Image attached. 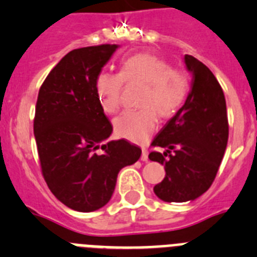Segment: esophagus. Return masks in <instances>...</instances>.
I'll list each match as a JSON object with an SVG mask.
<instances>
[{
	"label": "esophagus",
	"mask_w": 257,
	"mask_h": 257,
	"mask_svg": "<svg viewBox=\"0 0 257 257\" xmlns=\"http://www.w3.org/2000/svg\"><path fill=\"white\" fill-rule=\"evenodd\" d=\"M141 160L149 161V152H147V150L146 149H142V156H141Z\"/></svg>",
	"instance_id": "obj_1"
}]
</instances>
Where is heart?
<instances>
[{"label": "heart", "mask_w": 257, "mask_h": 257, "mask_svg": "<svg viewBox=\"0 0 257 257\" xmlns=\"http://www.w3.org/2000/svg\"><path fill=\"white\" fill-rule=\"evenodd\" d=\"M124 82L142 83L137 110L123 112L114 120L116 136L133 142H143L156 129L161 119L174 116L191 92V77L184 69L170 66L163 57L136 54L120 62L119 74L102 71L96 79L101 107L115 114L121 102Z\"/></svg>", "instance_id": "b5f03b06"}]
</instances>
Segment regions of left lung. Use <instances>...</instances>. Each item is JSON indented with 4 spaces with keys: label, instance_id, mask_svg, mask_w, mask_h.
Instances as JSON below:
<instances>
[{
    "label": "left lung",
    "instance_id": "obj_1",
    "mask_svg": "<svg viewBox=\"0 0 257 257\" xmlns=\"http://www.w3.org/2000/svg\"><path fill=\"white\" fill-rule=\"evenodd\" d=\"M184 62L192 73V89L152 141L151 146L166 151L149 155L150 160L165 166V178L154 192L166 202L193 201L210 188L229 134L225 97L215 75L191 55L184 56Z\"/></svg>",
    "mask_w": 257,
    "mask_h": 257
}]
</instances>
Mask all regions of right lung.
<instances>
[{
	"label": "right lung",
	"instance_id": "add662e5",
	"mask_svg": "<svg viewBox=\"0 0 257 257\" xmlns=\"http://www.w3.org/2000/svg\"><path fill=\"white\" fill-rule=\"evenodd\" d=\"M116 48L100 45L70 51L39 88L34 137L41 170L55 197L75 211L105 206L120 170L142 154L126 140L105 142L112 125L101 107L96 79Z\"/></svg>",
	"mask_w": 257,
	"mask_h": 257
}]
</instances>
